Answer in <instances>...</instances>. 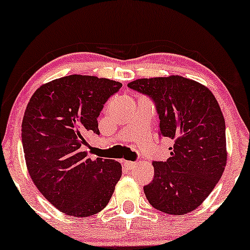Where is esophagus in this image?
<instances>
[{"label": "esophagus", "mask_w": 250, "mask_h": 250, "mask_svg": "<svg viewBox=\"0 0 250 250\" xmlns=\"http://www.w3.org/2000/svg\"><path fill=\"white\" fill-rule=\"evenodd\" d=\"M122 164L125 165L127 168H131V167L135 166V163L132 162H128V160H122Z\"/></svg>", "instance_id": "34e87169"}]
</instances>
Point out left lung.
Masks as SVG:
<instances>
[{
    "mask_svg": "<svg viewBox=\"0 0 250 250\" xmlns=\"http://www.w3.org/2000/svg\"><path fill=\"white\" fill-rule=\"evenodd\" d=\"M128 86L146 94L159 114V134L173 140L170 157L153 162L144 194L154 209L181 216L197 209L216 187L227 163L225 120L204 85L182 76L141 78Z\"/></svg>",
    "mask_w": 250,
    "mask_h": 250,
    "instance_id": "1",
    "label": "left lung"
}]
</instances>
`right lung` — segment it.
Returning a JSON list of instances; mask_svg holds the SVG:
<instances>
[{"instance_id": "right-lung-1", "label": "right lung", "mask_w": 250, "mask_h": 250, "mask_svg": "<svg viewBox=\"0 0 250 250\" xmlns=\"http://www.w3.org/2000/svg\"><path fill=\"white\" fill-rule=\"evenodd\" d=\"M122 84L96 76L70 75L41 85L28 102L21 143L31 179L56 209L67 216L100 212L122 175L119 162L91 159L82 151L87 132Z\"/></svg>"}]
</instances>
